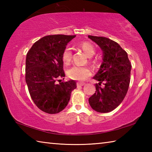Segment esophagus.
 Masks as SVG:
<instances>
[{
    "label": "esophagus",
    "instance_id": "1",
    "mask_svg": "<svg viewBox=\"0 0 152 152\" xmlns=\"http://www.w3.org/2000/svg\"><path fill=\"white\" fill-rule=\"evenodd\" d=\"M85 82H77V86H82L84 85H85Z\"/></svg>",
    "mask_w": 152,
    "mask_h": 152
}]
</instances>
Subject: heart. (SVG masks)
I'll list each match as a JSON object with an SVG mask.
<instances>
[{"mask_svg": "<svg viewBox=\"0 0 152 152\" xmlns=\"http://www.w3.org/2000/svg\"><path fill=\"white\" fill-rule=\"evenodd\" d=\"M80 47L83 50L84 53L88 57H92L94 54L95 49L91 43L86 42H82L80 44ZM61 58H62V61L65 65H69L71 63L72 53V50L70 48L64 49L62 52ZM91 69L86 66H74L67 72V75L69 78L75 80H84L91 76Z\"/></svg>", "mask_w": 152, "mask_h": 152, "instance_id": "b5f03b06", "label": "heart"}]
</instances>
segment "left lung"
<instances>
[{
    "label": "left lung",
    "mask_w": 152,
    "mask_h": 152,
    "mask_svg": "<svg viewBox=\"0 0 152 152\" xmlns=\"http://www.w3.org/2000/svg\"><path fill=\"white\" fill-rule=\"evenodd\" d=\"M103 52L102 64L93 78L95 93L88 99L92 109L99 113L112 111L121 103L130 83L132 64L127 53L117 42L104 37L88 35ZM104 84L103 87L100 86Z\"/></svg>",
    "instance_id": "1"
}]
</instances>
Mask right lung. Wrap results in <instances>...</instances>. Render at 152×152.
<instances>
[{
    "label": "right lung",
    "mask_w": 152,
    "mask_h": 152,
    "mask_svg": "<svg viewBox=\"0 0 152 152\" xmlns=\"http://www.w3.org/2000/svg\"><path fill=\"white\" fill-rule=\"evenodd\" d=\"M76 35H48L36 42L27 53L25 81L33 101L40 110L56 114L65 109L71 92L76 88L65 77L61 58L66 46ZM64 79V78H63ZM56 81L60 83L57 84Z\"/></svg>",
    "instance_id": "right-lung-1"
}]
</instances>
